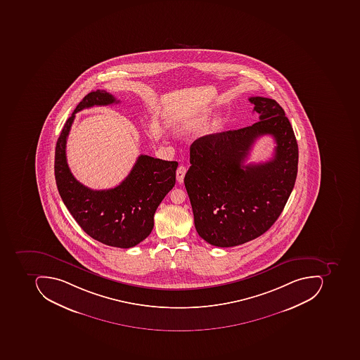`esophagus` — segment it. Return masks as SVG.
<instances>
[{
    "label": "esophagus",
    "mask_w": 360,
    "mask_h": 360,
    "mask_svg": "<svg viewBox=\"0 0 360 360\" xmlns=\"http://www.w3.org/2000/svg\"><path fill=\"white\" fill-rule=\"evenodd\" d=\"M186 172H187V169H186V167H184V165H179V167H177L176 179L179 184L183 183L184 177H185Z\"/></svg>",
    "instance_id": "esophagus-1"
}]
</instances>
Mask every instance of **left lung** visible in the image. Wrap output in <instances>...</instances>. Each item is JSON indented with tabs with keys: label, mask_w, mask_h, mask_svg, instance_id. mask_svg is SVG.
Masks as SVG:
<instances>
[{
	"label": "left lung",
	"mask_w": 360,
	"mask_h": 360,
	"mask_svg": "<svg viewBox=\"0 0 360 360\" xmlns=\"http://www.w3.org/2000/svg\"><path fill=\"white\" fill-rule=\"evenodd\" d=\"M259 121L205 135L191 146L186 191L195 229L210 245L236 247L263 235L280 217L295 184L299 147L285 110L274 99L250 97ZM276 141L271 161L244 165L257 138Z\"/></svg>",
	"instance_id": "left-lung-1"
}]
</instances>
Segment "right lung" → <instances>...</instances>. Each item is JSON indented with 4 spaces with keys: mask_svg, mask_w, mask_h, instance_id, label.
I'll list each match as a JSON object with an SVG mask.
<instances>
[{
    "mask_svg": "<svg viewBox=\"0 0 360 360\" xmlns=\"http://www.w3.org/2000/svg\"><path fill=\"white\" fill-rule=\"evenodd\" d=\"M119 103L106 91L89 93L65 123L55 149V179L59 195L83 231L109 247H135L150 235L155 210L175 185L176 161L141 155L132 171L115 188L93 191L69 169L66 143L75 113Z\"/></svg>",
    "mask_w": 360,
    "mask_h": 360,
    "instance_id": "right-lung-1",
    "label": "right lung"
}]
</instances>
